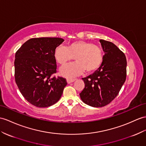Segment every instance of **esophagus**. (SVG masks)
Instances as JSON below:
<instances>
[{"label":"esophagus","mask_w":146,"mask_h":146,"mask_svg":"<svg viewBox=\"0 0 146 146\" xmlns=\"http://www.w3.org/2000/svg\"><path fill=\"white\" fill-rule=\"evenodd\" d=\"M76 80V79H67V82L68 84H70L73 82H74Z\"/></svg>","instance_id":"1"}]
</instances>
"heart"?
<instances>
[{
    "mask_svg": "<svg viewBox=\"0 0 146 146\" xmlns=\"http://www.w3.org/2000/svg\"><path fill=\"white\" fill-rule=\"evenodd\" d=\"M74 57L76 62L61 68L62 76L72 77L79 75L84 70L88 74L95 72L102 64L104 54L98 46L85 41L71 42L67 48L59 46L55 49L54 58L62 66L72 61Z\"/></svg>",
    "mask_w": 146,
    "mask_h": 146,
    "instance_id": "b5f03b06",
    "label": "heart"
}]
</instances>
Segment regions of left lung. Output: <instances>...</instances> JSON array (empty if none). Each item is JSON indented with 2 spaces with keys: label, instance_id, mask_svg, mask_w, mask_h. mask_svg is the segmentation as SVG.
Returning <instances> with one entry per match:
<instances>
[{
  "label": "left lung",
  "instance_id": "obj_1",
  "mask_svg": "<svg viewBox=\"0 0 146 146\" xmlns=\"http://www.w3.org/2000/svg\"><path fill=\"white\" fill-rule=\"evenodd\" d=\"M100 42L105 52L102 64L94 73L82 78L85 87L80 94L81 100L93 107H102L114 100L126 78L124 53L111 42Z\"/></svg>",
  "mask_w": 146,
  "mask_h": 146
}]
</instances>
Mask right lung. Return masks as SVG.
<instances>
[{
	"instance_id": "right-lung-1",
	"label": "right lung",
	"mask_w": 146,
	"mask_h": 146,
	"mask_svg": "<svg viewBox=\"0 0 146 146\" xmlns=\"http://www.w3.org/2000/svg\"><path fill=\"white\" fill-rule=\"evenodd\" d=\"M64 41L60 38H36L27 41L15 53V79L23 97L40 108L55 104L66 86V79L56 73V48Z\"/></svg>"
}]
</instances>
